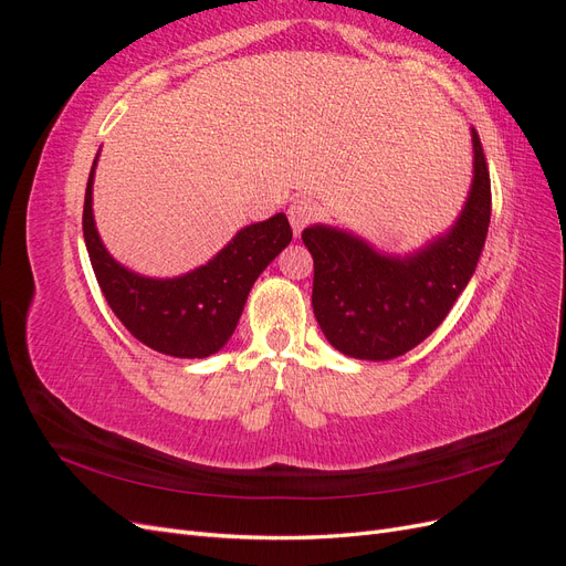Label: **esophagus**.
I'll return each instance as SVG.
<instances>
[{
    "label": "esophagus",
    "mask_w": 566,
    "mask_h": 566,
    "mask_svg": "<svg viewBox=\"0 0 566 566\" xmlns=\"http://www.w3.org/2000/svg\"><path fill=\"white\" fill-rule=\"evenodd\" d=\"M314 217H316V202L310 198H297L287 208V219H290V224H293L295 235H300L302 229L310 224Z\"/></svg>",
    "instance_id": "obj_1"
}]
</instances>
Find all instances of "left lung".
Returning a JSON list of instances; mask_svg holds the SVG:
<instances>
[{
  "label": "left lung",
  "instance_id": "obj_1",
  "mask_svg": "<svg viewBox=\"0 0 566 566\" xmlns=\"http://www.w3.org/2000/svg\"><path fill=\"white\" fill-rule=\"evenodd\" d=\"M474 179L455 224L424 248L382 254L364 238L314 224L302 241L314 256L312 306L325 339L352 358H397L447 318L470 283L491 221V179L472 129Z\"/></svg>",
  "mask_w": 566,
  "mask_h": 566
}]
</instances>
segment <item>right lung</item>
Here are the masks:
<instances>
[{
  "instance_id": "add662e5",
  "label": "right lung",
  "mask_w": 566,
  "mask_h": 566,
  "mask_svg": "<svg viewBox=\"0 0 566 566\" xmlns=\"http://www.w3.org/2000/svg\"><path fill=\"white\" fill-rule=\"evenodd\" d=\"M92 165L84 193L82 231L106 302L125 328L146 347L177 358L217 354L233 335L250 287L276 254L293 241L283 212L238 231L208 264L175 279H148L108 254L94 224Z\"/></svg>"
}]
</instances>
